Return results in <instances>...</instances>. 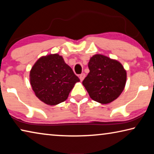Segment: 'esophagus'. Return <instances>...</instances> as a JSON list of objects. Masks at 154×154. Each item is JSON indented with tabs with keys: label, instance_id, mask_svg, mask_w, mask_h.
<instances>
[{
	"label": "esophagus",
	"instance_id": "34e87169",
	"mask_svg": "<svg viewBox=\"0 0 154 154\" xmlns=\"http://www.w3.org/2000/svg\"><path fill=\"white\" fill-rule=\"evenodd\" d=\"M85 77V75L84 73H82V74H81V75H79V79H80L81 82H82V81H83V79H84Z\"/></svg>",
	"mask_w": 154,
	"mask_h": 154
}]
</instances>
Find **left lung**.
Wrapping results in <instances>:
<instances>
[{
  "label": "left lung",
  "instance_id": "obj_1",
  "mask_svg": "<svg viewBox=\"0 0 154 154\" xmlns=\"http://www.w3.org/2000/svg\"><path fill=\"white\" fill-rule=\"evenodd\" d=\"M90 72L83 81L90 98L101 104L118 98L126 85V71L119 61L95 54L88 62Z\"/></svg>",
  "mask_w": 154,
  "mask_h": 154
}]
</instances>
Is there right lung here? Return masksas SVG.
I'll return each instance as SVG.
<instances>
[{"label":"right lung","instance_id":"add662e5","mask_svg":"<svg viewBox=\"0 0 154 154\" xmlns=\"http://www.w3.org/2000/svg\"><path fill=\"white\" fill-rule=\"evenodd\" d=\"M30 82L36 97L53 106L66 100L80 80L62 56L54 54L37 60L30 71Z\"/></svg>","mask_w":154,"mask_h":154}]
</instances>
